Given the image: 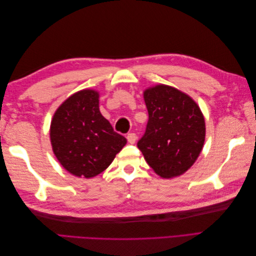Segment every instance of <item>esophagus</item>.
I'll use <instances>...</instances> for the list:
<instances>
[{
  "mask_svg": "<svg viewBox=\"0 0 256 256\" xmlns=\"http://www.w3.org/2000/svg\"><path fill=\"white\" fill-rule=\"evenodd\" d=\"M127 140L130 144H134L136 141V134H129L127 136Z\"/></svg>",
  "mask_w": 256,
  "mask_h": 256,
  "instance_id": "obj_1",
  "label": "esophagus"
}]
</instances>
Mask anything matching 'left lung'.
Listing matches in <instances>:
<instances>
[{
	"instance_id": "8db88e82",
	"label": "left lung",
	"mask_w": 256,
	"mask_h": 256,
	"mask_svg": "<svg viewBox=\"0 0 256 256\" xmlns=\"http://www.w3.org/2000/svg\"><path fill=\"white\" fill-rule=\"evenodd\" d=\"M148 111L146 131L138 147L162 178L180 176L202 152L206 127L198 104L186 92L166 84L143 92Z\"/></svg>"
}]
</instances>
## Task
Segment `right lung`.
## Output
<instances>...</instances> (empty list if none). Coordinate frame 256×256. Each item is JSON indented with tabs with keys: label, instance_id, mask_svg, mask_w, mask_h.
<instances>
[{
	"label": "right lung",
	"instance_id": "obj_1",
	"mask_svg": "<svg viewBox=\"0 0 256 256\" xmlns=\"http://www.w3.org/2000/svg\"><path fill=\"white\" fill-rule=\"evenodd\" d=\"M50 141L67 172L92 178L102 173L126 145L99 111V92L85 88L68 97L54 113Z\"/></svg>",
	"mask_w": 256,
	"mask_h": 256
}]
</instances>
